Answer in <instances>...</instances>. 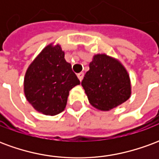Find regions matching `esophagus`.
Returning a JSON list of instances; mask_svg holds the SVG:
<instances>
[{
    "label": "esophagus",
    "mask_w": 159,
    "mask_h": 159,
    "mask_svg": "<svg viewBox=\"0 0 159 159\" xmlns=\"http://www.w3.org/2000/svg\"><path fill=\"white\" fill-rule=\"evenodd\" d=\"M83 76H84V73L83 72H80L77 74V77H78V79H79L80 81H82V80H83Z\"/></svg>",
    "instance_id": "1"
}]
</instances>
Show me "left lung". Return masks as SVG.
I'll use <instances>...</instances> for the list:
<instances>
[{
	"mask_svg": "<svg viewBox=\"0 0 159 159\" xmlns=\"http://www.w3.org/2000/svg\"><path fill=\"white\" fill-rule=\"evenodd\" d=\"M89 103L100 111H110L131 95L129 75L119 60L106 53L93 55L82 81Z\"/></svg>",
	"mask_w": 159,
	"mask_h": 159,
	"instance_id": "obj_1",
	"label": "left lung"
}]
</instances>
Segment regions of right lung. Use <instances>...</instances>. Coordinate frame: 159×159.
Listing matches in <instances>:
<instances>
[{
  "instance_id": "obj_1",
  "label": "right lung",
  "mask_w": 159,
  "mask_h": 159,
  "mask_svg": "<svg viewBox=\"0 0 159 159\" xmlns=\"http://www.w3.org/2000/svg\"><path fill=\"white\" fill-rule=\"evenodd\" d=\"M80 84L59 44L42 49L26 70L24 92L38 112L55 116L65 110L70 90Z\"/></svg>"
}]
</instances>
